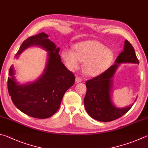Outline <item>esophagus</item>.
I'll use <instances>...</instances> for the list:
<instances>
[{
  "label": "esophagus",
  "mask_w": 148,
  "mask_h": 148,
  "mask_svg": "<svg viewBox=\"0 0 148 148\" xmlns=\"http://www.w3.org/2000/svg\"><path fill=\"white\" fill-rule=\"evenodd\" d=\"M82 77H79V76H76V80H75V82H76V83H79V82H82Z\"/></svg>",
  "instance_id": "esophagus-1"
}]
</instances>
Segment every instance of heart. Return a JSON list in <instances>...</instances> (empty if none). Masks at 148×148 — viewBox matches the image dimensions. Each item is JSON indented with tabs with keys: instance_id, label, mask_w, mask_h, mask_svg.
<instances>
[{
	"instance_id": "b5f03b06",
	"label": "heart",
	"mask_w": 148,
	"mask_h": 148,
	"mask_svg": "<svg viewBox=\"0 0 148 148\" xmlns=\"http://www.w3.org/2000/svg\"><path fill=\"white\" fill-rule=\"evenodd\" d=\"M65 65L71 71L78 69L84 63V71L90 76H97L108 68L113 59V52L97 41L77 43L74 52L65 49L62 53Z\"/></svg>"
}]
</instances>
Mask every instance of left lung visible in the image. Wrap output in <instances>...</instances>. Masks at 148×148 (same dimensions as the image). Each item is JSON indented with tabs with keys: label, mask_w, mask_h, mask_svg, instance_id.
<instances>
[{
	"label": "left lung",
	"mask_w": 148,
	"mask_h": 148,
	"mask_svg": "<svg viewBox=\"0 0 148 148\" xmlns=\"http://www.w3.org/2000/svg\"><path fill=\"white\" fill-rule=\"evenodd\" d=\"M114 63L103 73L86 82L85 110L90 116L100 122H111L119 119L132 107L131 105L127 107L118 108L112 104L111 97L112 77L120 63H139L134 48L127 40L124 42L123 51L118 56Z\"/></svg>",
	"instance_id": "obj_1"
}]
</instances>
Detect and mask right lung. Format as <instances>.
Segmentation results:
<instances>
[{
	"instance_id": "obj_1",
	"label": "right lung",
	"mask_w": 148,
	"mask_h": 148,
	"mask_svg": "<svg viewBox=\"0 0 148 148\" xmlns=\"http://www.w3.org/2000/svg\"><path fill=\"white\" fill-rule=\"evenodd\" d=\"M42 32L24 41L18 55L31 46H39L48 51V61L42 76L34 83L19 85L16 82L14 69L11 66L8 90L13 103L24 113L36 119H47L60 108L64 94L74 84L75 76L61 62L60 48Z\"/></svg>"
}]
</instances>
